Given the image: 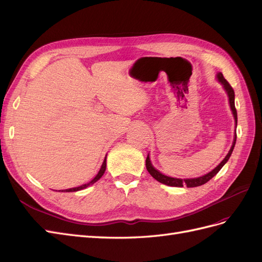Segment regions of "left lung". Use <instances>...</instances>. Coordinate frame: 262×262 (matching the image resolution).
Returning <instances> with one entry per match:
<instances>
[{
    "instance_id": "left-lung-1",
    "label": "left lung",
    "mask_w": 262,
    "mask_h": 262,
    "mask_svg": "<svg viewBox=\"0 0 262 262\" xmlns=\"http://www.w3.org/2000/svg\"><path fill=\"white\" fill-rule=\"evenodd\" d=\"M216 77H217V81H219L222 85H223L224 90H225L226 93H227L228 100H229V106H231L232 113H233V116H234V119H235V122H236V125H237V112H236V108H235V93H234L233 87H232L231 85H229V83L225 80L223 74H222V73H217ZM235 143H236V134H235V138H234V141H233V145H232L231 149H229V152L227 153V155L225 156L224 160L222 161L212 171L208 172L207 175L201 176V177H198V178H189V179H180V178H172V177L165 176V175H163V173H162L161 171H158L157 169H155V168L153 167V165H152V163H150V160H149V156H148V155H147V157H146V162H145L146 169H147V171L150 173V176H152L153 178H155L157 181L162 182V184H164V185H167V186H170V187H184V186L186 185L188 188L199 187V186L204 185L205 182H208L210 179H212V178H213L214 176H215L216 173L221 170V168L223 167V166L226 164V162L229 160V157H231V155H232V153H233V149H234Z\"/></svg>"
}]
</instances>
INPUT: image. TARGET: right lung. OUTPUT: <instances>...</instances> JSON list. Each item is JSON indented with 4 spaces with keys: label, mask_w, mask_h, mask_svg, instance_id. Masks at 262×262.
<instances>
[{
    "label": "right lung",
    "mask_w": 262,
    "mask_h": 262,
    "mask_svg": "<svg viewBox=\"0 0 262 262\" xmlns=\"http://www.w3.org/2000/svg\"><path fill=\"white\" fill-rule=\"evenodd\" d=\"M107 156V155H106ZM105 170H106V157H105V160H104V163H102V165H101V167H100V169H99V171H98V173L96 175V177H95L93 180H91L89 184H85V185H82V186H80V187H75V188H70V189H66V190H62V191H64V192H73V191H78V190H82V189H85V188H87L89 186H91V185H93V184H95V182H96L97 180H99L100 178H101V176L104 175V172H105ZM59 191H61V190H59Z\"/></svg>",
    "instance_id": "obj_1"
}]
</instances>
